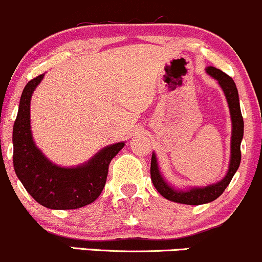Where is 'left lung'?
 Returning a JSON list of instances; mask_svg holds the SVG:
<instances>
[{
	"mask_svg": "<svg viewBox=\"0 0 262 262\" xmlns=\"http://www.w3.org/2000/svg\"><path fill=\"white\" fill-rule=\"evenodd\" d=\"M207 73L211 78L215 79L218 84L224 92V95L228 101L229 111H230L231 119V140H230V161H229V168L225 177L216 183L210 184L207 187H189L186 189L174 188L172 184L164 179L161 173L160 167L157 163V157L154 152L151 158V181L157 192L161 195L168 199L170 202L181 203V204L188 205H201L205 203L215 201L223 194L225 188L229 186L234 174L236 173L242 161V152H240V145H242L244 136V120L240 110L239 94H237L236 85L234 80L220 69L214 67H208Z\"/></svg>",
	"mask_w": 262,
	"mask_h": 262,
	"instance_id": "8db88e82",
	"label": "left lung"
}]
</instances>
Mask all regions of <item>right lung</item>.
Wrapping results in <instances>:
<instances>
[{"instance_id": "1", "label": "right lung", "mask_w": 262, "mask_h": 262, "mask_svg": "<svg viewBox=\"0 0 262 262\" xmlns=\"http://www.w3.org/2000/svg\"><path fill=\"white\" fill-rule=\"evenodd\" d=\"M44 74L26 85L13 125V167L17 177L36 202L49 209H78L95 201L106 183L108 164L125 146L117 142L100 149L75 167L53 163L34 143L31 130V99Z\"/></svg>"}]
</instances>
